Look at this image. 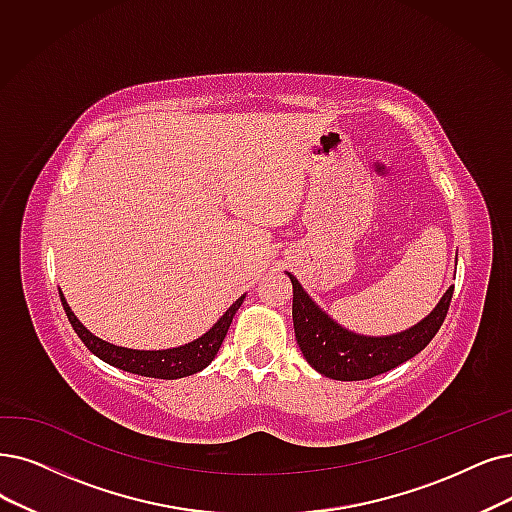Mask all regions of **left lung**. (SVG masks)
Listing matches in <instances>:
<instances>
[{
	"label": "left lung",
	"instance_id": "left-lung-1",
	"mask_svg": "<svg viewBox=\"0 0 512 512\" xmlns=\"http://www.w3.org/2000/svg\"><path fill=\"white\" fill-rule=\"evenodd\" d=\"M288 277L292 279L294 288V332L304 359L321 376L344 382L380 376L418 355L439 332L454 294L452 285L431 315H426L410 330L376 338L344 330L340 323L319 309L294 275L288 273Z\"/></svg>",
	"mask_w": 512,
	"mask_h": 512
}]
</instances>
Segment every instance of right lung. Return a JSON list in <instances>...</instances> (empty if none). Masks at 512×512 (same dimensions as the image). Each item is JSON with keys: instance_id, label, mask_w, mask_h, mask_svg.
<instances>
[{"instance_id": "obj_1", "label": "right lung", "mask_w": 512, "mask_h": 512, "mask_svg": "<svg viewBox=\"0 0 512 512\" xmlns=\"http://www.w3.org/2000/svg\"><path fill=\"white\" fill-rule=\"evenodd\" d=\"M58 294H60V302H63V309L73 325L75 334L98 359H102L113 367H119V370L130 372V374L147 376V378H161V380H176V378L193 376V374L201 372L206 365H210L220 349L224 336H227V332H229V325H231L237 309L245 298V296L237 298L229 306L227 313H224L206 334L185 346H176V349H166V351H136V349H126V346H115L111 342H105L102 338L94 336L73 315L71 306L67 304L63 292L58 290Z\"/></svg>"}]
</instances>
